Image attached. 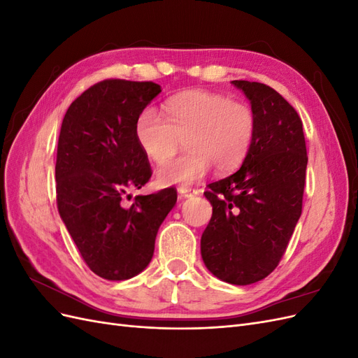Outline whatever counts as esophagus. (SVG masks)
I'll return each mask as SVG.
<instances>
[{"label":"esophagus","mask_w":358,"mask_h":358,"mask_svg":"<svg viewBox=\"0 0 358 358\" xmlns=\"http://www.w3.org/2000/svg\"><path fill=\"white\" fill-rule=\"evenodd\" d=\"M179 194H180V197H194V196H197L199 194V191L197 189H194V188H189V187H179Z\"/></svg>","instance_id":"1"}]
</instances>
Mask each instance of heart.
Listing matches in <instances>:
<instances>
[{
    "instance_id": "heart-1",
    "label": "heart",
    "mask_w": 358,
    "mask_h": 358,
    "mask_svg": "<svg viewBox=\"0 0 358 358\" xmlns=\"http://www.w3.org/2000/svg\"><path fill=\"white\" fill-rule=\"evenodd\" d=\"M166 117L148 106L134 122L142 152L155 164L169 160L185 141L189 152L157 171L159 185H188L213 167L229 173L239 167L252 146L257 117L245 101L204 90L185 91L164 103Z\"/></svg>"
}]
</instances>
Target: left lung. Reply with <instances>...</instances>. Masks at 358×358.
I'll return each mask as SVG.
<instances>
[{
    "mask_svg": "<svg viewBox=\"0 0 358 358\" xmlns=\"http://www.w3.org/2000/svg\"><path fill=\"white\" fill-rule=\"evenodd\" d=\"M251 101L257 131L242 167L209 183L212 218L201 257L225 282L249 285L273 272L301 215L306 182L303 124L282 95L258 82L233 80Z\"/></svg>",
    "mask_w": 358,
    "mask_h": 358,
    "instance_id": "1",
    "label": "left lung"
}]
</instances>
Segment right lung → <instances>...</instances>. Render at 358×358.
Returning <instances> with one entry per match:
<instances>
[{
  "label": "right lung",
  "mask_w": 358,
  "mask_h": 358,
  "mask_svg": "<svg viewBox=\"0 0 358 358\" xmlns=\"http://www.w3.org/2000/svg\"><path fill=\"white\" fill-rule=\"evenodd\" d=\"M161 92L154 82L106 79L76 99L62 119L55 166L57 204L79 252L95 275L136 276L154 255L159 225L176 204L175 188L137 196L152 176L137 145V115Z\"/></svg>",
  "instance_id": "1"
}]
</instances>
